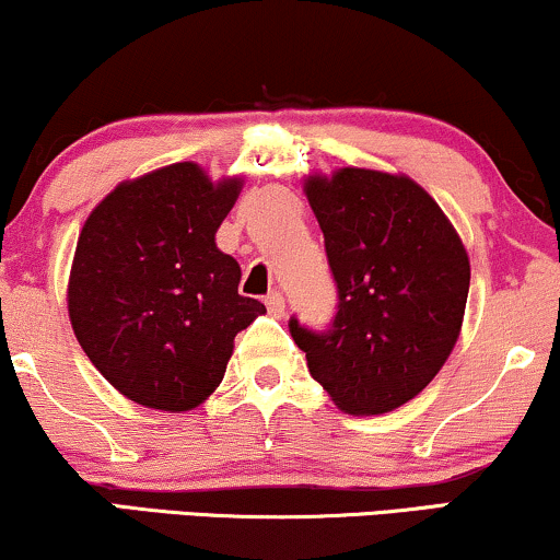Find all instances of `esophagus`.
I'll list each match as a JSON object with an SVG mask.
<instances>
[{
  "mask_svg": "<svg viewBox=\"0 0 560 560\" xmlns=\"http://www.w3.org/2000/svg\"><path fill=\"white\" fill-rule=\"evenodd\" d=\"M265 303H267V312L272 314L275 319H282V314H285V299H282V293L272 291L265 299Z\"/></svg>",
  "mask_w": 560,
  "mask_h": 560,
  "instance_id": "34e87169",
  "label": "esophagus"
}]
</instances>
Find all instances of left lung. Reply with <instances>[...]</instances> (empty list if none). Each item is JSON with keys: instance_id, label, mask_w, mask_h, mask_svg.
Masks as SVG:
<instances>
[{"instance_id": "obj_1", "label": "left lung", "mask_w": 560, "mask_h": 560, "mask_svg": "<svg viewBox=\"0 0 560 560\" xmlns=\"http://www.w3.org/2000/svg\"><path fill=\"white\" fill-rule=\"evenodd\" d=\"M340 308L327 335L291 319L312 376L350 416L418 397L452 355L470 291L457 228L405 174L345 165L303 178Z\"/></svg>"}]
</instances>
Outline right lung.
I'll return each instance as SVG.
<instances>
[{
    "label": "right lung",
    "mask_w": 560,
    "mask_h": 560,
    "mask_svg": "<svg viewBox=\"0 0 560 560\" xmlns=\"http://www.w3.org/2000/svg\"><path fill=\"white\" fill-rule=\"evenodd\" d=\"M241 189V176L212 182L199 163H171L121 182L82 225L69 322L90 363L137 405L195 410L223 382L236 335L267 314L238 295V261L215 244Z\"/></svg>",
    "instance_id": "add662e5"
}]
</instances>
